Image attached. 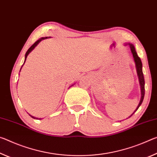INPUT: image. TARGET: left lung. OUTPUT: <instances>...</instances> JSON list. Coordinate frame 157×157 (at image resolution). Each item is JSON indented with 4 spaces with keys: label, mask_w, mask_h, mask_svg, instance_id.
Returning a JSON list of instances; mask_svg holds the SVG:
<instances>
[{
    "label": "left lung",
    "mask_w": 157,
    "mask_h": 157,
    "mask_svg": "<svg viewBox=\"0 0 157 157\" xmlns=\"http://www.w3.org/2000/svg\"><path fill=\"white\" fill-rule=\"evenodd\" d=\"M128 45L130 48L131 52H132V54L133 56V60H134L135 63V65H136V72H137V76L138 78V81H139V84L140 86V94H141V97H140V100L139 104H138V106H137L136 109L134 110V112L130 115L129 117L131 116H132L133 113L136 111V110L138 109V108L140 107L141 104L143 103V99H144V96H145V79H144V76H143V65H142V62H141L140 58L138 57V56L136 53V51L135 49V47L133 44L131 43H124V46ZM128 117V118H129Z\"/></svg>",
    "instance_id": "obj_1"
}]
</instances>
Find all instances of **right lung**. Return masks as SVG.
<instances>
[{
    "mask_svg": "<svg viewBox=\"0 0 157 157\" xmlns=\"http://www.w3.org/2000/svg\"><path fill=\"white\" fill-rule=\"evenodd\" d=\"M51 37H42V38H40V39H39L38 40L37 42H35L34 44H33L31 46V47H30L29 48H28V50L27 51V52L25 53V60H24V64H23V65H24V63H25V60H26V58H27V56H28V54H29V53L31 52V51L34 49V48L37 47V46L38 45V44H39L41 41L42 40H45V39H47V38H50ZM23 65L21 66V69H20V71H21V68H22V67H23ZM72 86H74V85H72ZM70 86V87H71ZM70 87H69V88H70ZM29 114V113H28ZM29 115L31 117H33V118H34V119H37V120H41V118H37V117H34V116H32L31 115H30L29 114Z\"/></svg>",
    "mask_w": 157,
    "mask_h": 157,
    "instance_id": "right-lung-1",
    "label": "right lung"
}]
</instances>
